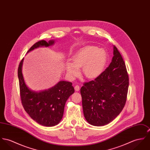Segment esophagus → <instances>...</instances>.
Returning a JSON list of instances; mask_svg holds the SVG:
<instances>
[{
    "label": "esophagus",
    "instance_id": "esophagus-1",
    "mask_svg": "<svg viewBox=\"0 0 150 150\" xmlns=\"http://www.w3.org/2000/svg\"><path fill=\"white\" fill-rule=\"evenodd\" d=\"M74 88H75V90L76 91H79V90H80V87H79L78 85H76V86H75Z\"/></svg>",
    "mask_w": 150,
    "mask_h": 150
}]
</instances>
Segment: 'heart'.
Segmentation results:
<instances>
[{"label": "heart", "instance_id": "b5f03b06", "mask_svg": "<svg viewBox=\"0 0 150 150\" xmlns=\"http://www.w3.org/2000/svg\"><path fill=\"white\" fill-rule=\"evenodd\" d=\"M108 60V54L105 50L95 46L82 48L73 57V62L66 64L67 73L69 78L74 79L80 73L79 68L88 79H95L103 72Z\"/></svg>", "mask_w": 150, "mask_h": 150}]
</instances>
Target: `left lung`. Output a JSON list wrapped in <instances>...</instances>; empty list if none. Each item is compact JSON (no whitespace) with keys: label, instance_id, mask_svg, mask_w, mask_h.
<instances>
[{"label":"left lung","instance_id":"left-lung-1","mask_svg":"<svg viewBox=\"0 0 150 150\" xmlns=\"http://www.w3.org/2000/svg\"><path fill=\"white\" fill-rule=\"evenodd\" d=\"M109 66L81 89L83 114L87 122L103 126L115 119L126 102L129 79L126 64L115 46Z\"/></svg>","mask_w":150,"mask_h":150}]
</instances>
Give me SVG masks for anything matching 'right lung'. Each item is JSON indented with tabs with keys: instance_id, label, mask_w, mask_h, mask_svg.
<instances>
[{
	"instance_id": "add662e5",
	"label": "right lung",
	"mask_w": 150,
	"mask_h": 150,
	"mask_svg": "<svg viewBox=\"0 0 150 150\" xmlns=\"http://www.w3.org/2000/svg\"><path fill=\"white\" fill-rule=\"evenodd\" d=\"M55 40L38 42L31 47L27 53L39 47L54 45ZM24 58L19 65L18 74L19 81L21 98L23 107L30 116L39 125L52 127L61 121L66 101L75 91L72 83L59 81L52 87L40 91L30 89L25 84L22 73Z\"/></svg>"
}]
</instances>
